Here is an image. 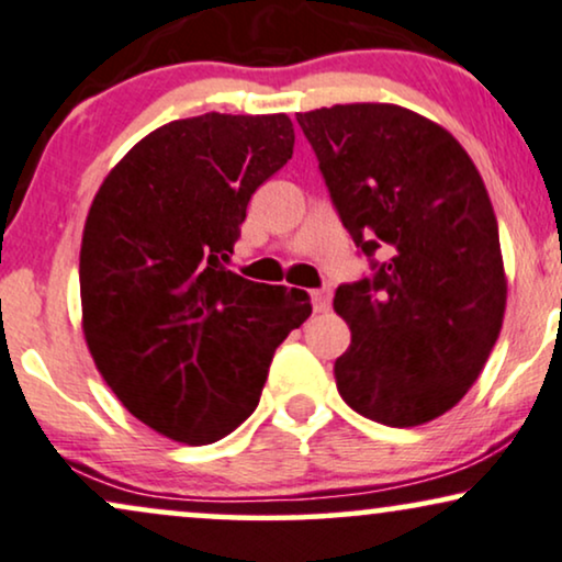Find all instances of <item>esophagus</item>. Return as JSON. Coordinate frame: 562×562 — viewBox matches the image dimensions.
Masks as SVG:
<instances>
[{"mask_svg": "<svg viewBox=\"0 0 562 562\" xmlns=\"http://www.w3.org/2000/svg\"><path fill=\"white\" fill-rule=\"evenodd\" d=\"M313 307H315V313H328L330 310V300H334V292H330V289H315L313 294Z\"/></svg>", "mask_w": 562, "mask_h": 562, "instance_id": "obj_1", "label": "esophagus"}]
</instances>
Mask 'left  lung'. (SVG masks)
<instances>
[{"mask_svg":"<svg viewBox=\"0 0 562 562\" xmlns=\"http://www.w3.org/2000/svg\"><path fill=\"white\" fill-rule=\"evenodd\" d=\"M325 184L375 276L344 283L334 310L351 330L336 359L341 398L387 427L450 412L501 336L505 281L487 187L461 143L396 103L296 114Z\"/></svg>","mask_w":562,"mask_h":562,"instance_id":"8db88e82","label":"left lung"}]
</instances>
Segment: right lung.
Wrapping results in <instances>:
<instances>
[{
	"label": "right lung",
	"mask_w": 562,
	"mask_h": 562,
	"mask_svg": "<svg viewBox=\"0 0 562 562\" xmlns=\"http://www.w3.org/2000/svg\"><path fill=\"white\" fill-rule=\"evenodd\" d=\"M294 154L286 114H203L130 148L90 203L82 336L101 378L158 435L207 446L258 406L307 292L226 270L252 192Z\"/></svg>",
	"instance_id": "right-lung-1"
}]
</instances>
